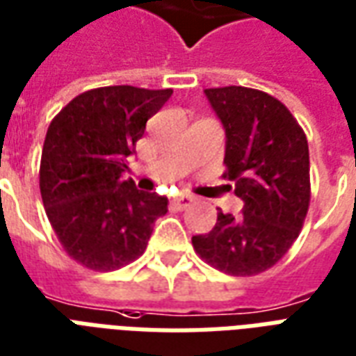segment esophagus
<instances>
[{"label":"esophagus","instance_id":"esophagus-1","mask_svg":"<svg viewBox=\"0 0 356 356\" xmlns=\"http://www.w3.org/2000/svg\"><path fill=\"white\" fill-rule=\"evenodd\" d=\"M175 204L180 208V210H184V208H188L193 204V197H191V195H184V193L178 195V197L175 199Z\"/></svg>","mask_w":356,"mask_h":356}]
</instances>
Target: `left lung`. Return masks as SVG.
I'll return each instance as SVG.
<instances>
[{
  "label": "left lung",
  "instance_id": "obj_1",
  "mask_svg": "<svg viewBox=\"0 0 356 356\" xmlns=\"http://www.w3.org/2000/svg\"><path fill=\"white\" fill-rule=\"evenodd\" d=\"M225 129V175L244 208L218 212L210 232L191 238L195 251L229 276L264 272L289 251L309 207L308 140L287 106L242 86L204 90Z\"/></svg>",
  "mask_w": 356,
  "mask_h": 356
}]
</instances>
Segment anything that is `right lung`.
Masks as SVG:
<instances>
[{"mask_svg": "<svg viewBox=\"0 0 356 356\" xmlns=\"http://www.w3.org/2000/svg\"><path fill=\"white\" fill-rule=\"evenodd\" d=\"M172 90L106 86L76 97L48 125L39 186L48 221L69 257L108 272L146 250L165 197L124 180L146 122Z\"/></svg>", "mask_w": 356, "mask_h": 356, "instance_id": "1", "label": "right lung"}]
</instances>
